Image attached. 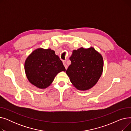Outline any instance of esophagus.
I'll return each instance as SVG.
<instances>
[{
  "instance_id": "esophagus-1",
  "label": "esophagus",
  "mask_w": 131,
  "mask_h": 131,
  "mask_svg": "<svg viewBox=\"0 0 131 131\" xmlns=\"http://www.w3.org/2000/svg\"><path fill=\"white\" fill-rule=\"evenodd\" d=\"M63 64H64V66H65V68H66V70H67V65L66 64V63H65V62H63Z\"/></svg>"
}]
</instances>
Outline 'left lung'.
I'll use <instances>...</instances> for the list:
<instances>
[{
	"label": "left lung",
	"mask_w": 131,
	"mask_h": 131,
	"mask_svg": "<svg viewBox=\"0 0 131 131\" xmlns=\"http://www.w3.org/2000/svg\"><path fill=\"white\" fill-rule=\"evenodd\" d=\"M70 59L71 64L66 73L75 88L87 91L97 84L104 68V60L100 53L92 47H81L73 50Z\"/></svg>",
	"instance_id": "1"
}]
</instances>
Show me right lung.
I'll use <instances>...</instances> for the list:
<instances>
[{
    "label": "right lung",
    "instance_id": "add662e5",
    "mask_svg": "<svg viewBox=\"0 0 131 131\" xmlns=\"http://www.w3.org/2000/svg\"><path fill=\"white\" fill-rule=\"evenodd\" d=\"M24 70L29 81L40 89L49 86L59 73L66 71L54 50L42 48L33 50L27 57Z\"/></svg>",
    "mask_w": 131,
    "mask_h": 131
}]
</instances>
